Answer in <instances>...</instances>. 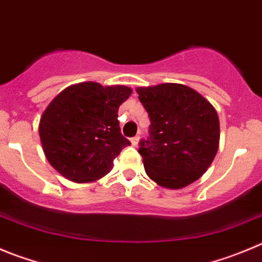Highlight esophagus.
I'll return each instance as SVG.
<instances>
[{"label":"esophagus","instance_id":"esophagus-1","mask_svg":"<svg viewBox=\"0 0 262 262\" xmlns=\"http://www.w3.org/2000/svg\"><path fill=\"white\" fill-rule=\"evenodd\" d=\"M139 140H140V138H139V136H135V138L131 139V144H133L134 146H138Z\"/></svg>","mask_w":262,"mask_h":262}]
</instances>
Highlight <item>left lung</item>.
Returning <instances> with one entry per match:
<instances>
[{
  "mask_svg": "<svg viewBox=\"0 0 262 262\" xmlns=\"http://www.w3.org/2000/svg\"><path fill=\"white\" fill-rule=\"evenodd\" d=\"M136 92L150 118L149 138L139 148L146 175L167 189L198 180L219 149L220 122L212 104L180 83L138 87Z\"/></svg>",
  "mask_w": 262,
  "mask_h": 262,
  "instance_id": "left-lung-1",
  "label": "left lung"
}]
</instances>
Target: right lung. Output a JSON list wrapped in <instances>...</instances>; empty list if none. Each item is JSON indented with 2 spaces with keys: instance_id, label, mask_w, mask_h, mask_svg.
<instances>
[{
  "instance_id": "obj_1",
  "label": "right lung",
  "mask_w": 262,
  "mask_h": 262,
  "mask_svg": "<svg viewBox=\"0 0 262 262\" xmlns=\"http://www.w3.org/2000/svg\"><path fill=\"white\" fill-rule=\"evenodd\" d=\"M127 86L96 82L72 84L45 109L38 126L45 156L74 183L95 181L111 172L129 141L121 134L118 108L129 98Z\"/></svg>"
}]
</instances>
